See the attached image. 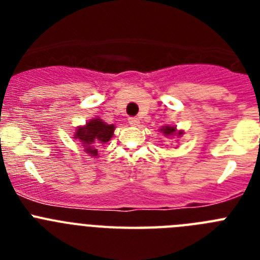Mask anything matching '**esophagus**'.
Instances as JSON below:
<instances>
[{"label": "esophagus", "instance_id": "esophagus-1", "mask_svg": "<svg viewBox=\"0 0 260 260\" xmlns=\"http://www.w3.org/2000/svg\"><path fill=\"white\" fill-rule=\"evenodd\" d=\"M128 123L132 126H138L139 125V118H138V117H130V118H128Z\"/></svg>", "mask_w": 260, "mask_h": 260}]
</instances>
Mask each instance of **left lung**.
Segmentation results:
<instances>
[{
  "mask_svg": "<svg viewBox=\"0 0 260 260\" xmlns=\"http://www.w3.org/2000/svg\"><path fill=\"white\" fill-rule=\"evenodd\" d=\"M161 132H162V134H165V135H173V134L181 135L182 134L181 132L176 133L177 130H176V127H173V126H165V127L161 128Z\"/></svg>",
  "mask_w": 260,
  "mask_h": 260,
  "instance_id": "8db88e82",
  "label": "left lung"
}]
</instances>
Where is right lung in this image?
<instances>
[{
    "mask_svg": "<svg viewBox=\"0 0 260 260\" xmlns=\"http://www.w3.org/2000/svg\"><path fill=\"white\" fill-rule=\"evenodd\" d=\"M114 125H108L100 118L91 119L86 126L78 127L75 132V139H79L86 148V152L91 156H98L96 147L103 146L112 138Z\"/></svg>",
    "mask_w": 260,
    "mask_h": 260,
    "instance_id": "obj_1",
    "label": "right lung"
}]
</instances>
